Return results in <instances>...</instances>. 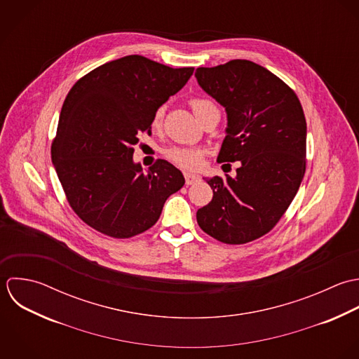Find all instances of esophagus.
I'll return each mask as SVG.
<instances>
[{
  "mask_svg": "<svg viewBox=\"0 0 359 359\" xmlns=\"http://www.w3.org/2000/svg\"><path fill=\"white\" fill-rule=\"evenodd\" d=\"M184 177H185V184H187V185H192V184H195V182L199 181V177L195 175V174H191V172H185Z\"/></svg>",
  "mask_w": 359,
  "mask_h": 359,
  "instance_id": "1",
  "label": "esophagus"
}]
</instances>
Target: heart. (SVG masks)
Here are the masks:
<instances>
[{
  "instance_id": "obj_1",
  "label": "heart",
  "mask_w": 359,
  "mask_h": 359,
  "mask_svg": "<svg viewBox=\"0 0 359 359\" xmlns=\"http://www.w3.org/2000/svg\"><path fill=\"white\" fill-rule=\"evenodd\" d=\"M189 104L199 118L208 109L215 107L213 102L206 99V97H194L189 100ZM164 116H165V107L160 106L154 110L151 116V128L154 130H158L163 126L164 122ZM164 156L167 160H170L172 164L184 168V170H198L202 165L205 150L199 147H170L164 151Z\"/></svg>"
}]
</instances>
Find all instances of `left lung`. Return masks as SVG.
Segmentation results:
<instances>
[{"mask_svg":"<svg viewBox=\"0 0 359 359\" xmlns=\"http://www.w3.org/2000/svg\"><path fill=\"white\" fill-rule=\"evenodd\" d=\"M201 88L226 107L229 128L219 161H241L237 177L206 180L213 199L199 227L223 243L260 238L278 223L306 168V121L295 92L269 69L233 60L196 69Z\"/></svg>","mask_w":359,"mask_h":359,"instance_id":"obj_1","label":"left lung"}]
</instances>
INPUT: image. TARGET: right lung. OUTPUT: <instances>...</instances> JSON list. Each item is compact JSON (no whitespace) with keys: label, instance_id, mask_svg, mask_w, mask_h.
Segmentation results:
<instances>
[{"label":"right lung","instance_id":"right-lung-1","mask_svg":"<svg viewBox=\"0 0 359 359\" xmlns=\"http://www.w3.org/2000/svg\"><path fill=\"white\" fill-rule=\"evenodd\" d=\"M192 74V67L126 55L90 71L67 95L51 158L69 206L93 230L118 239L142 234L184 187L182 172L168 161L143 172L132 156L137 135H151L154 110Z\"/></svg>","mask_w":359,"mask_h":359}]
</instances>
